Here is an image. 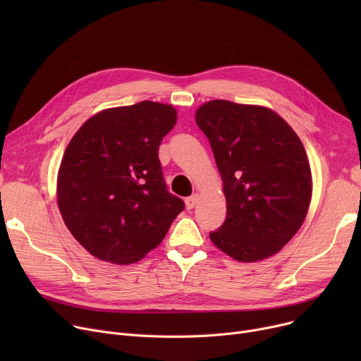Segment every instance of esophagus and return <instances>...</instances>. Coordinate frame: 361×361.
<instances>
[{"label":"esophagus","mask_w":361,"mask_h":361,"mask_svg":"<svg viewBox=\"0 0 361 361\" xmlns=\"http://www.w3.org/2000/svg\"><path fill=\"white\" fill-rule=\"evenodd\" d=\"M197 202H199V195H193V196H190V197H187V199H185L187 209H193V207L196 206Z\"/></svg>","instance_id":"34e87169"}]
</instances>
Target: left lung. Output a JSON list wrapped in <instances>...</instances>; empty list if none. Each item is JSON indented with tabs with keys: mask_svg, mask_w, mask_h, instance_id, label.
Returning <instances> with one entry per match:
<instances>
[{
	"mask_svg": "<svg viewBox=\"0 0 361 361\" xmlns=\"http://www.w3.org/2000/svg\"><path fill=\"white\" fill-rule=\"evenodd\" d=\"M224 183L226 218L211 240L238 262L278 253L305 222L312 173L305 146L276 112L209 101L196 111Z\"/></svg>",
	"mask_w": 361,
	"mask_h": 361,
	"instance_id": "8db88e82",
	"label": "left lung"
}]
</instances>
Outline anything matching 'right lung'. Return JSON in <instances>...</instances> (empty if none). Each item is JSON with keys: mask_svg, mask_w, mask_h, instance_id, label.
<instances>
[{"mask_svg": "<svg viewBox=\"0 0 361 361\" xmlns=\"http://www.w3.org/2000/svg\"><path fill=\"white\" fill-rule=\"evenodd\" d=\"M174 106L142 101L90 117L70 140L56 180L67 228L94 257L128 264L158 247L184 202L166 190L158 149Z\"/></svg>", "mask_w": 361, "mask_h": 361, "instance_id": "1", "label": "right lung"}]
</instances>
